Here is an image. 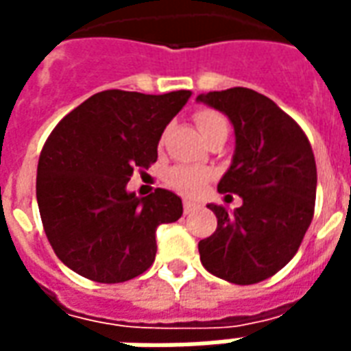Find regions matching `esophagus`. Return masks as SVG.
Listing matches in <instances>:
<instances>
[{"mask_svg": "<svg viewBox=\"0 0 351 351\" xmlns=\"http://www.w3.org/2000/svg\"><path fill=\"white\" fill-rule=\"evenodd\" d=\"M195 208H199L197 203H191V201H188V199H184V213L190 214V213H193Z\"/></svg>", "mask_w": 351, "mask_h": 351, "instance_id": "esophagus-1", "label": "esophagus"}]
</instances>
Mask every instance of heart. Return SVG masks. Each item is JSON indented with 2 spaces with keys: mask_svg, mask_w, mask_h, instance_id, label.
Returning <instances> with one entry per match:
<instances>
[{
  "mask_svg": "<svg viewBox=\"0 0 351 351\" xmlns=\"http://www.w3.org/2000/svg\"><path fill=\"white\" fill-rule=\"evenodd\" d=\"M193 120L197 123L199 131L203 137H208L216 131H228V118L214 110V108H197ZM213 178V171L206 167H195V165H176L169 169L165 175V182L169 188H173L184 195H197L199 191L205 188L208 180Z\"/></svg>",
  "mask_w": 351,
  "mask_h": 351,
  "instance_id": "heart-1",
  "label": "heart"
}]
</instances>
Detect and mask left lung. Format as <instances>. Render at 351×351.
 <instances>
[{
	"mask_svg": "<svg viewBox=\"0 0 351 351\" xmlns=\"http://www.w3.org/2000/svg\"><path fill=\"white\" fill-rule=\"evenodd\" d=\"M197 101L221 110L235 128V156L218 191L243 197L233 213L208 205L218 228L199 243L201 263L231 284H258L291 261L312 221L314 152L301 125L250 88L201 93Z\"/></svg>",
	"mask_w": 351,
	"mask_h": 351,
	"instance_id": "8db88e82",
	"label": "left lung"
}]
</instances>
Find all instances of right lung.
<instances>
[{
  "label": "right lung",
  "mask_w": 351,
  "mask_h": 351,
  "mask_svg": "<svg viewBox=\"0 0 351 351\" xmlns=\"http://www.w3.org/2000/svg\"><path fill=\"white\" fill-rule=\"evenodd\" d=\"M190 95L105 90L52 130L37 165V205L52 250L71 271L118 284L150 269L156 229L182 216V201L161 188L135 197L125 186L135 169L156 163L161 133Z\"/></svg>",
  "instance_id": "1"
}]
</instances>
